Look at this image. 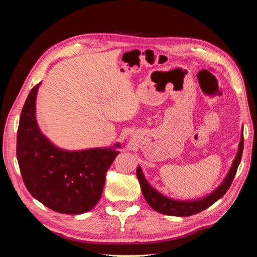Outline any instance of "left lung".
I'll use <instances>...</instances> for the list:
<instances>
[{
	"mask_svg": "<svg viewBox=\"0 0 257 257\" xmlns=\"http://www.w3.org/2000/svg\"><path fill=\"white\" fill-rule=\"evenodd\" d=\"M242 151H243V135L241 136V142L239 145V151L237 157L232 163V166L229 170L227 177L225 178L224 182L217 188L213 193L210 194L207 197H204L200 200H193V201H178L165 197L162 195L161 193L155 191L152 186L147 182L146 178L142 172L141 167H137L136 175L138 178V181L141 183V188L143 191L144 196L147 200V203L150 205L152 209L155 211H158L163 214H168V215H176V216H189L196 214L198 212L204 211L205 209L213 205L217 199L223 197L225 193L227 192L229 189L230 184L232 183V180L236 176L238 166L240 164L241 157H242Z\"/></svg>",
	"mask_w": 257,
	"mask_h": 257,
	"instance_id": "left-lung-1",
	"label": "left lung"
}]
</instances>
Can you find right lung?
I'll return each mask as SVG.
<instances>
[{"mask_svg":"<svg viewBox=\"0 0 257 257\" xmlns=\"http://www.w3.org/2000/svg\"><path fill=\"white\" fill-rule=\"evenodd\" d=\"M38 85L26 99L17 132V160L23 182L31 195L53 211L84 213L98 203L107 170L119 151L96 148L68 152L54 147L36 123Z\"/></svg>","mask_w":257,"mask_h":257,"instance_id":"obj_1","label":"right lung"}]
</instances>
